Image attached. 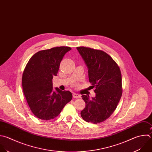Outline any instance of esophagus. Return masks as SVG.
Wrapping results in <instances>:
<instances>
[{"label":"esophagus","mask_w":152,"mask_h":152,"mask_svg":"<svg viewBox=\"0 0 152 152\" xmlns=\"http://www.w3.org/2000/svg\"><path fill=\"white\" fill-rule=\"evenodd\" d=\"M73 98H80V95H79V94H76V93H73Z\"/></svg>","instance_id":"1"}]
</instances>
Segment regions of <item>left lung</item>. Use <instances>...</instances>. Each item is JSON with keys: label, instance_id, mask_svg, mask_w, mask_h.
I'll use <instances>...</instances> for the list:
<instances>
[{"label": "left lung", "instance_id": "left-lung-1", "mask_svg": "<svg viewBox=\"0 0 152 152\" xmlns=\"http://www.w3.org/2000/svg\"><path fill=\"white\" fill-rule=\"evenodd\" d=\"M76 49L88 68L89 82L95 97L82 95L85 107L81 111L87 122L98 124L107 119L116 110L122 94V75L115 61L102 50L80 46Z\"/></svg>", "mask_w": 152, "mask_h": 152}]
</instances>
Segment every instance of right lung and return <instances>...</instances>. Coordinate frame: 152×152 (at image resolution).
I'll return each mask as SVG.
<instances>
[{"label": "right lung", "mask_w": 152, "mask_h": 152, "mask_svg": "<svg viewBox=\"0 0 152 152\" xmlns=\"http://www.w3.org/2000/svg\"><path fill=\"white\" fill-rule=\"evenodd\" d=\"M72 48L54 47L34 54L28 61L22 77V86L28 105L37 118L45 121L58 116L71 101L72 94L56 88L53 78L57 76L60 63Z\"/></svg>", "instance_id": "1"}]
</instances>
